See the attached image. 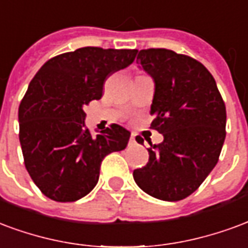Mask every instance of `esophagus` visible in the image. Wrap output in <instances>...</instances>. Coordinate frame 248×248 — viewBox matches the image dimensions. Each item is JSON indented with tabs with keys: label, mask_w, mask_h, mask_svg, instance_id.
<instances>
[{
	"label": "esophagus",
	"mask_w": 248,
	"mask_h": 248,
	"mask_svg": "<svg viewBox=\"0 0 248 248\" xmlns=\"http://www.w3.org/2000/svg\"><path fill=\"white\" fill-rule=\"evenodd\" d=\"M129 144H131V145H135V144H137L136 137H135V135H132L131 139H129Z\"/></svg>",
	"instance_id": "1"
}]
</instances>
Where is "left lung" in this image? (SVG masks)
Wrapping results in <instances>:
<instances>
[{
    "label": "left lung",
    "mask_w": 248,
    "mask_h": 248,
    "mask_svg": "<svg viewBox=\"0 0 248 248\" xmlns=\"http://www.w3.org/2000/svg\"><path fill=\"white\" fill-rule=\"evenodd\" d=\"M137 52L139 67L155 82L151 128L164 141L148 149L149 161L133 170V178L157 200L181 201L218 162L226 137L225 103L213 75L196 59L166 48Z\"/></svg>",
    "instance_id": "8db88e82"
}]
</instances>
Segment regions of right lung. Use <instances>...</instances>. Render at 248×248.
I'll return each instance as SVG.
<instances>
[{
	"mask_svg": "<svg viewBox=\"0 0 248 248\" xmlns=\"http://www.w3.org/2000/svg\"><path fill=\"white\" fill-rule=\"evenodd\" d=\"M137 50L82 47L45 63L29 84L19 111L25 166L43 194L74 202L96 186L103 158L125 149L131 132L117 124L92 136L84 107L103 95L104 82L131 64Z\"/></svg>",
	"mask_w": 248,
	"mask_h": 248,
	"instance_id": "obj_1",
	"label": "right lung"
}]
</instances>
